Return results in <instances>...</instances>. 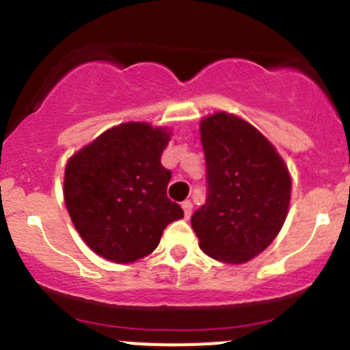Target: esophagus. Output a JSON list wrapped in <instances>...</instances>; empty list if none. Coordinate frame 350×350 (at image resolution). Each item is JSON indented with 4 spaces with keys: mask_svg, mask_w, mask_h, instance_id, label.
I'll use <instances>...</instances> for the list:
<instances>
[{
    "mask_svg": "<svg viewBox=\"0 0 350 350\" xmlns=\"http://www.w3.org/2000/svg\"><path fill=\"white\" fill-rule=\"evenodd\" d=\"M181 206H183V211H185V217L186 218L191 217V213H193V203H191V201H189V200L183 201Z\"/></svg>",
    "mask_w": 350,
    "mask_h": 350,
    "instance_id": "34e87169",
    "label": "esophagus"
}]
</instances>
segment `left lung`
<instances>
[{"mask_svg": "<svg viewBox=\"0 0 350 350\" xmlns=\"http://www.w3.org/2000/svg\"><path fill=\"white\" fill-rule=\"evenodd\" d=\"M206 201L191 217L206 256L242 264L280 234L288 213L291 178L269 140L228 113L201 122Z\"/></svg>", "mask_w": 350, "mask_h": 350, "instance_id": "left-lung-1", "label": "left lung"}]
</instances>
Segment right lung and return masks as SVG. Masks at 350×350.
I'll return each mask as SVG.
<instances>
[{
    "label": "right lung",
    "instance_id": "1",
    "mask_svg": "<svg viewBox=\"0 0 350 350\" xmlns=\"http://www.w3.org/2000/svg\"><path fill=\"white\" fill-rule=\"evenodd\" d=\"M171 132L123 123L101 133L66 165L64 200L74 227L96 254L126 264L146 257L164 228L183 218L167 198L171 171L161 164Z\"/></svg>",
    "mask_w": 350,
    "mask_h": 350
}]
</instances>
